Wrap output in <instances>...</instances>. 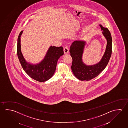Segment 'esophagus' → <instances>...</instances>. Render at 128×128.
Wrapping results in <instances>:
<instances>
[{
  "label": "esophagus",
  "instance_id": "esophagus-1",
  "mask_svg": "<svg viewBox=\"0 0 128 128\" xmlns=\"http://www.w3.org/2000/svg\"><path fill=\"white\" fill-rule=\"evenodd\" d=\"M69 50L68 47L66 46H65L64 47V54H67L69 52Z\"/></svg>",
  "mask_w": 128,
  "mask_h": 128
}]
</instances>
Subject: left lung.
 <instances>
[{"label":"left lung","instance_id":"obj_1","mask_svg":"<svg viewBox=\"0 0 128 128\" xmlns=\"http://www.w3.org/2000/svg\"><path fill=\"white\" fill-rule=\"evenodd\" d=\"M102 34L107 40V46L104 54L100 61L96 64L88 66L82 60L86 42L76 40L71 44L70 52L72 58L71 70L74 74L81 81H89L98 76L105 68L108 63L112 52V38L109 30L100 24Z\"/></svg>","mask_w":128,"mask_h":128}]
</instances>
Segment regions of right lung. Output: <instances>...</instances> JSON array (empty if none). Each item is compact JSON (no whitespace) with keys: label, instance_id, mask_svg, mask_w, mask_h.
<instances>
[{"label":"right lung","instance_id":"obj_1","mask_svg":"<svg viewBox=\"0 0 128 128\" xmlns=\"http://www.w3.org/2000/svg\"><path fill=\"white\" fill-rule=\"evenodd\" d=\"M20 32L17 40V54L24 70L30 77L40 82L47 81L52 77L56 68L58 59L64 54L63 47L50 46L44 59L37 64H32L25 60L22 54L20 46Z\"/></svg>","mask_w":128,"mask_h":128}]
</instances>
